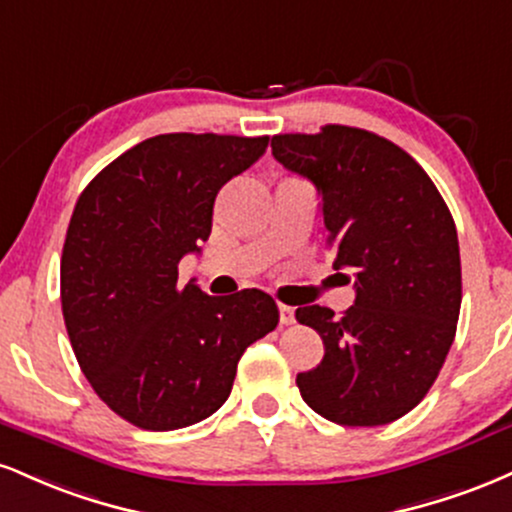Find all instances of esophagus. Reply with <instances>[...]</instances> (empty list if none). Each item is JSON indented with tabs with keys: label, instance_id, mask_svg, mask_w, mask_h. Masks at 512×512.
Listing matches in <instances>:
<instances>
[{
	"label": "esophagus",
	"instance_id": "obj_1",
	"mask_svg": "<svg viewBox=\"0 0 512 512\" xmlns=\"http://www.w3.org/2000/svg\"><path fill=\"white\" fill-rule=\"evenodd\" d=\"M278 309H280V323H282V326H292V323H294V309H292V306L280 304Z\"/></svg>",
	"mask_w": 512,
	"mask_h": 512
}]
</instances>
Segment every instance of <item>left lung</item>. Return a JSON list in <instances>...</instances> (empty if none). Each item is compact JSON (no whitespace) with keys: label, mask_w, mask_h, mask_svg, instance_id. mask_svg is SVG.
<instances>
[{"label":"left lung","mask_w":512,"mask_h":512,"mask_svg":"<svg viewBox=\"0 0 512 512\" xmlns=\"http://www.w3.org/2000/svg\"><path fill=\"white\" fill-rule=\"evenodd\" d=\"M270 148L316 184L333 268L350 270L357 287L342 318L318 304L294 314L326 345L321 364L297 374L299 393L328 422H395L434 386L458 330L453 215L422 165L374 131L326 124L273 136Z\"/></svg>","instance_id":"1"}]
</instances>
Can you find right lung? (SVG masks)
I'll return each mask as SVG.
<instances>
[{"label": "right lung", "instance_id": "1", "mask_svg": "<svg viewBox=\"0 0 512 512\" xmlns=\"http://www.w3.org/2000/svg\"><path fill=\"white\" fill-rule=\"evenodd\" d=\"M268 136L160 134L112 160L78 196L62 249V314L98 398L138 429H184L230 398L237 362L280 321L261 290L179 287L213 203Z\"/></svg>", "mask_w": 512, "mask_h": 512}]
</instances>
